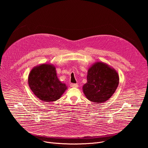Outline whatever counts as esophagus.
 Here are the masks:
<instances>
[{
	"label": "esophagus",
	"instance_id": "34e87169",
	"mask_svg": "<svg viewBox=\"0 0 148 148\" xmlns=\"http://www.w3.org/2000/svg\"><path fill=\"white\" fill-rule=\"evenodd\" d=\"M70 87H75V88H77L78 87V85L77 84H70Z\"/></svg>",
	"mask_w": 148,
	"mask_h": 148
}]
</instances>
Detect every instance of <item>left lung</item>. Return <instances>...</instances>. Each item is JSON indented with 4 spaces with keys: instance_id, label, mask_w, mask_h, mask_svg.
Segmentation results:
<instances>
[{
    "instance_id": "8db88e82",
    "label": "left lung",
    "mask_w": 148,
    "mask_h": 148,
    "mask_svg": "<svg viewBox=\"0 0 148 148\" xmlns=\"http://www.w3.org/2000/svg\"><path fill=\"white\" fill-rule=\"evenodd\" d=\"M87 78V83L82 86L83 92L88 100L97 103L108 100L119 82L117 71L102 61L95 62L88 69Z\"/></svg>"
}]
</instances>
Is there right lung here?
Returning a JSON list of instances; mask_svg holds the SVG:
<instances>
[{"mask_svg": "<svg viewBox=\"0 0 148 148\" xmlns=\"http://www.w3.org/2000/svg\"><path fill=\"white\" fill-rule=\"evenodd\" d=\"M28 84L33 94L43 102L55 101L67 89L57 77L56 67L42 64L33 67L28 77Z\"/></svg>", "mask_w": 148, "mask_h": 148, "instance_id": "obj_1", "label": "right lung"}]
</instances>
